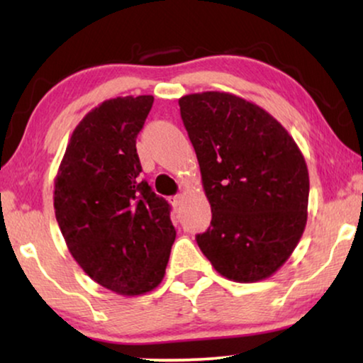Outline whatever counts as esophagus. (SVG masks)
Wrapping results in <instances>:
<instances>
[{
    "instance_id": "obj_1",
    "label": "esophagus",
    "mask_w": 363,
    "mask_h": 363,
    "mask_svg": "<svg viewBox=\"0 0 363 363\" xmlns=\"http://www.w3.org/2000/svg\"><path fill=\"white\" fill-rule=\"evenodd\" d=\"M182 200H183V198H182L180 195H177V196H172V198H170V203H172V206H173V208H178V206L182 205Z\"/></svg>"
}]
</instances>
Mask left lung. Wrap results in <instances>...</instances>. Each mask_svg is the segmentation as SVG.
Wrapping results in <instances>:
<instances>
[{
	"instance_id": "1",
	"label": "left lung",
	"mask_w": 363,
	"mask_h": 363,
	"mask_svg": "<svg viewBox=\"0 0 363 363\" xmlns=\"http://www.w3.org/2000/svg\"><path fill=\"white\" fill-rule=\"evenodd\" d=\"M178 104L211 205V225L196 236L198 246L226 279H266L304 233V155L269 112L235 94H188Z\"/></svg>"
}]
</instances>
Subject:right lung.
<instances>
[{
  "instance_id": "right-lung-1",
  "label": "right lung",
  "mask_w": 363,
  "mask_h": 363,
  "mask_svg": "<svg viewBox=\"0 0 363 363\" xmlns=\"http://www.w3.org/2000/svg\"><path fill=\"white\" fill-rule=\"evenodd\" d=\"M152 104V96H127L92 108L74 128L54 180L69 252L91 279L122 296L160 284L177 236L170 205L140 180L135 143Z\"/></svg>"
}]
</instances>
